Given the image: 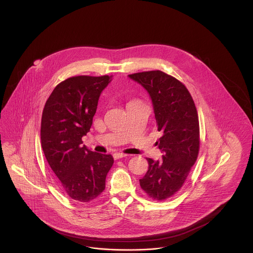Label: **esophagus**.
Returning a JSON list of instances; mask_svg holds the SVG:
<instances>
[{"label":"esophagus","mask_w":253,"mask_h":253,"mask_svg":"<svg viewBox=\"0 0 253 253\" xmlns=\"http://www.w3.org/2000/svg\"><path fill=\"white\" fill-rule=\"evenodd\" d=\"M113 156H114V159H115V160H118V159H121V158H125V157H126V156H128V155L124 154V153H115Z\"/></svg>","instance_id":"34e87169"}]
</instances>
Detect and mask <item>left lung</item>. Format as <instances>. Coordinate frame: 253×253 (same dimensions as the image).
<instances>
[{
  "mask_svg": "<svg viewBox=\"0 0 253 253\" xmlns=\"http://www.w3.org/2000/svg\"><path fill=\"white\" fill-rule=\"evenodd\" d=\"M150 95L158 131L157 142L162 161L147 159L149 168L140 186L153 200L163 201L174 195L186 180L200 148L199 117L194 100L186 86L162 71L128 75Z\"/></svg>",
  "mask_w": 253,
  "mask_h": 253,
  "instance_id": "8db88e82",
  "label": "left lung"
}]
</instances>
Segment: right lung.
<instances>
[{"label":"right lung","instance_id":"right-lung-1","mask_svg":"<svg viewBox=\"0 0 253 253\" xmlns=\"http://www.w3.org/2000/svg\"><path fill=\"white\" fill-rule=\"evenodd\" d=\"M113 76H77L55 86L42 111L41 142L62 190L75 201L89 203L105 189L114 159L83 145L101 92Z\"/></svg>","mask_w":253,"mask_h":253}]
</instances>
